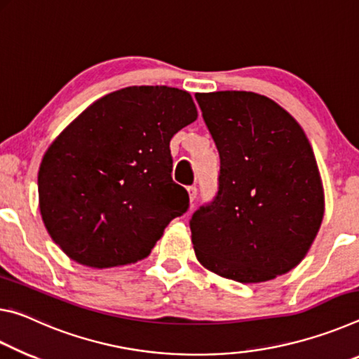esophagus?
Instances as JSON below:
<instances>
[{"mask_svg": "<svg viewBox=\"0 0 359 359\" xmlns=\"http://www.w3.org/2000/svg\"><path fill=\"white\" fill-rule=\"evenodd\" d=\"M187 194H189V201H191V207H192L194 202H196V198H197V187L196 186L187 187Z\"/></svg>", "mask_w": 359, "mask_h": 359, "instance_id": "esophagus-1", "label": "esophagus"}]
</instances>
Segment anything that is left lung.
I'll use <instances>...</instances> for the list:
<instances>
[{"instance_id":"obj_1","label":"left lung","mask_w":359,"mask_h":359,"mask_svg":"<svg viewBox=\"0 0 359 359\" xmlns=\"http://www.w3.org/2000/svg\"><path fill=\"white\" fill-rule=\"evenodd\" d=\"M219 152L215 201L192 215L198 262L219 277L261 283L294 269L325 215L316 158L302 127L259 93H196Z\"/></svg>"}]
</instances>
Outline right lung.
I'll return each instance as SVG.
<instances>
[{
    "mask_svg": "<svg viewBox=\"0 0 359 359\" xmlns=\"http://www.w3.org/2000/svg\"><path fill=\"white\" fill-rule=\"evenodd\" d=\"M196 119L186 90L132 86L97 100L58 135L39 165V211L69 259L108 269L149 256L189 208L172 180L170 140Z\"/></svg>",
    "mask_w": 359,
    "mask_h": 359,
    "instance_id": "add662e5",
    "label": "right lung"
}]
</instances>
